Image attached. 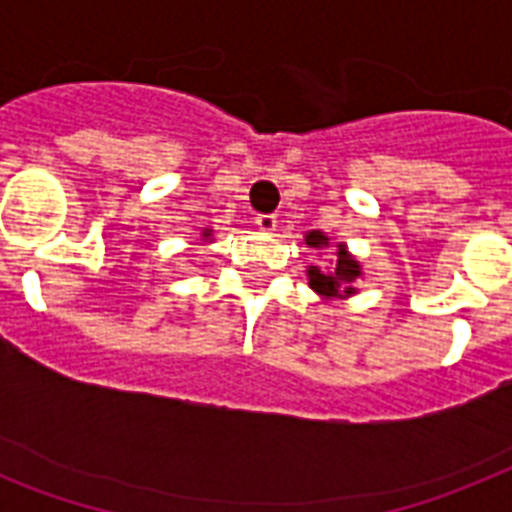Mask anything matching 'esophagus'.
Returning a JSON list of instances; mask_svg holds the SVG:
<instances>
[{
    "mask_svg": "<svg viewBox=\"0 0 512 512\" xmlns=\"http://www.w3.org/2000/svg\"><path fill=\"white\" fill-rule=\"evenodd\" d=\"M255 223H257V228H260V231L273 233V231H276V225H279V220H276V215H271V212H268V215H257Z\"/></svg>",
    "mask_w": 512,
    "mask_h": 512,
    "instance_id": "esophagus-1",
    "label": "esophagus"
}]
</instances>
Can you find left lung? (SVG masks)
I'll list each match as a JSON object with an SVG mask.
<instances>
[{"label":"left lung","mask_w":512,"mask_h":512,"mask_svg":"<svg viewBox=\"0 0 512 512\" xmlns=\"http://www.w3.org/2000/svg\"><path fill=\"white\" fill-rule=\"evenodd\" d=\"M305 244L308 247H321V244H329L327 236H321L319 231H311L305 236ZM361 276L358 271V263L345 252V247L340 244V252H337V260L332 265H311L308 268V279H311V289H316L319 295L324 297H337V295H350L353 292V281Z\"/></svg>","instance_id":"8db88e82"}]
</instances>
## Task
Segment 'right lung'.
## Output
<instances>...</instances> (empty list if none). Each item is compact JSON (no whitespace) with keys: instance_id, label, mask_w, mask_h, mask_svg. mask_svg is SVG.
Returning <instances> with one entry per match:
<instances>
[{"instance_id":"right-lung-1","label":"right lung","mask_w":512,"mask_h":512,"mask_svg":"<svg viewBox=\"0 0 512 512\" xmlns=\"http://www.w3.org/2000/svg\"><path fill=\"white\" fill-rule=\"evenodd\" d=\"M204 236H207V233H204Z\"/></svg>"}]
</instances>
